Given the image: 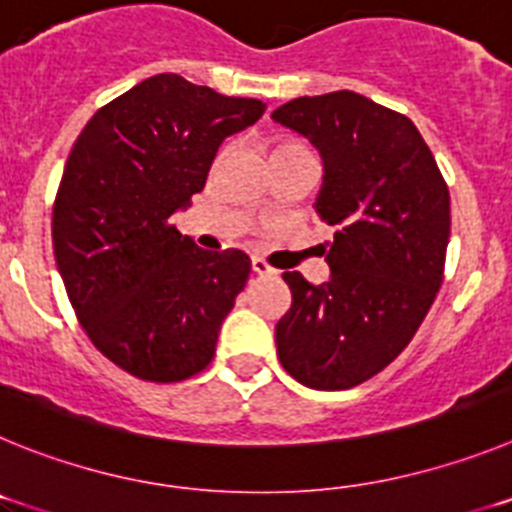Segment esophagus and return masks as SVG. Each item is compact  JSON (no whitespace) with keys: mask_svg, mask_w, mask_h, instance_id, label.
<instances>
[{"mask_svg":"<svg viewBox=\"0 0 512 512\" xmlns=\"http://www.w3.org/2000/svg\"><path fill=\"white\" fill-rule=\"evenodd\" d=\"M251 269L253 274H259V277H277V269H271V266L266 264L264 259H259V256H253L251 259Z\"/></svg>","mask_w":512,"mask_h":512,"instance_id":"1","label":"esophagus"}]
</instances>
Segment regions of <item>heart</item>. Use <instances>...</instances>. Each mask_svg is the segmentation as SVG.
I'll use <instances>...</instances> for the list:
<instances>
[{"instance_id": "obj_1", "label": "heart", "mask_w": 512, "mask_h": 512, "mask_svg": "<svg viewBox=\"0 0 512 512\" xmlns=\"http://www.w3.org/2000/svg\"><path fill=\"white\" fill-rule=\"evenodd\" d=\"M289 151H302L300 143H295V140H279V143H274L269 151V158L271 156H279V153H289Z\"/></svg>"}]
</instances>
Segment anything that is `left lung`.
I'll return each mask as SVG.
<instances>
[{
    "label": "left lung",
    "instance_id": "1",
    "mask_svg": "<svg viewBox=\"0 0 512 512\" xmlns=\"http://www.w3.org/2000/svg\"><path fill=\"white\" fill-rule=\"evenodd\" d=\"M271 117L323 158L315 212L333 225L330 279L284 271L292 305L277 356L312 390H348L402 354L443 282L449 187L405 115L356 92L297 97Z\"/></svg>",
    "mask_w": 512,
    "mask_h": 512
}]
</instances>
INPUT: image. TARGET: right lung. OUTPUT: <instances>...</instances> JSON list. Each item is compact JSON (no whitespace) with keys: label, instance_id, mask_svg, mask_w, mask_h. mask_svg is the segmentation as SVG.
I'll return each mask as SVG.
<instances>
[{"label":"right lung","instance_id":"right-lung-1","mask_svg":"<svg viewBox=\"0 0 512 512\" xmlns=\"http://www.w3.org/2000/svg\"><path fill=\"white\" fill-rule=\"evenodd\" d=\"M264 110L158 74L94 112L71 148L53 253L87 336L133 377L182 382L215 356L251 259L202 251L171 217L205 189L220 143Z\"/></svg>","mask_w":512,"mask_h":512}]
</instances>
